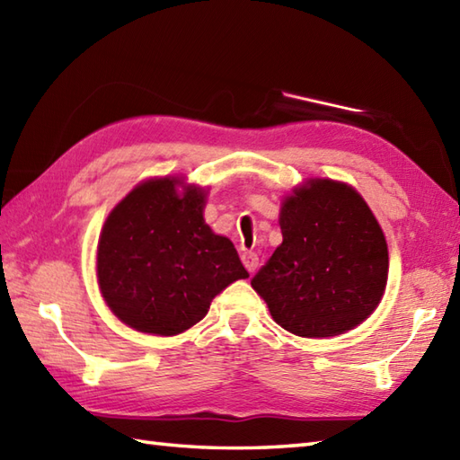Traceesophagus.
<instances>
[{
  "instance_id": "34e87169",
  "label": "esophagus",
  "mask_w": 460,
  "mask_h": 460,
  "mask_svg": "<svg viewBox=\"0 0 460 460\" xmlns=\"http://www.w3.org/2000/svg\"><path fill=\"white\" fill-rule=\"evenodd\" d=\"M241 261H243V265H245V269H247L249 272H255V270H257V267H259V257H257V252H251V251L243 252V255H241Z\"/></svg>"
}]
</instances>
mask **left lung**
I'll return each instance as SVG.
<instances>
[{"instance_id":"left-lung-1","label":"left lung","mask_w":460,"mask_h":460,"mask_svg":"<svg viewBox=\"0 0 460 460\" xmlns=\"http://www.w3.org/2000/svg\"><path fill=\"white\" fill-rule=\"evenodd\" d=\"M282 243L251 280L279 326L302 338L338 336L379 305L387 243L348 183L308 180L282 201Z\"/></svg>"}]
</instances>
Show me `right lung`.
Returning a JSON list of instances; mask_svg holds the SVG:
<instances>
[{
    "label": "right lung",
    "instance_id": "obj_1",
    "mask_svg": "<svg viewBox=\"0 0 460 460\" xmlns=\"http://www.w3.org/2000/svg\"><path fill=\"white\" fill-rule=\"evenodd\" d=\"M180 178L148 180L111 211L96 249L106 305L124 324L175 336L208 314L231 282L247 279L233 243L203 219L205 193Z\"/></svg>",
    "mask_w": 460,
    "mask_h": 460
}]
</instances>
